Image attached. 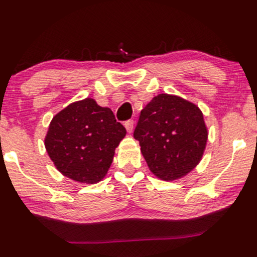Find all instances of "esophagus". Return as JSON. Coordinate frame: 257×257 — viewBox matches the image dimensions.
<instances>
[{"instance_id":"esophagus-1","label":"esophagus","mask_w":257,"mask_h":257,"mask_svg":"<svg viewBox=\"0 0 257 257\" xmlns=\"http://www.w3.org/2000/svg\"><path fill=\"white\" fill-rule=\"evenodd\" d=\"M125 127L127 130V132L131 134L132 130H134V120H127V121H125Z\"/></svg>"}]
</instances>
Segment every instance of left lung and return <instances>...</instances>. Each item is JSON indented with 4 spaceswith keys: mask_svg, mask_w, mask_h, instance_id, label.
Returning <instances> with one entry per match:
<instances>
[{
    "mask_svg": "<svg viewBox=\"0 0 257 257\" xmlns=\"http://www.w3.org/2000/svg\"><path fill=\"white\" fill-rule=\"evenodd\" d=\"M134 137L150 171L162 180H174L201 161L208 132L197 105L160 93L141 110Z\"/></svg>",
    "mask_w": 257,
    "mask_h": 257,
    "instance_id": "left-lung-1",
    "label": "left lung"
}]
</instances>
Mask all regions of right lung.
<instances>
[{"mask_svg": "<svg viewBox=\"0 0 257 257\" xmlns=\"http://www.w3.org/2000/svg\"><path fill=\"white\" fill-rule=\"evenodd\" d=\"M126 128L95 99L71 103L51 120L45 149L63 176L95 184L107 174Z\"/></svg>", "mask_w": 257, "mask_h": 257, "instance_id": "1", "label": "right lung"}]
</instances>
